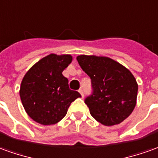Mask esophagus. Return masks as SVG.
<instances>
[{"instance_id": "obj_1", "label": "esophagus", "mask_w": 158, "mask_h": 158, "mask_svg": "<svg viewBox=\"0 0 158 158\" xmlns=\"http://www.w3.org/2000/svg\"><path fill=\"white\" fill-rule=\"evenodd\" d=\"M79 93H80V95H81L82 97H84V90H83L82 88H80V89H79Z\"/></svg>"}]
</instances>
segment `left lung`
Masks as SVG:
<instances>
[{
  "mask_svg": "<svg viewBox=\"0 0 158 158\" xmlns=\"http://www.w3.org/2000/svg\"><path fill=\"white\" fill-rule=\"evenodd\" d=\"M77 60L91 79L92 93L85 100L91 116L104 126L120 124L136 105L138 84L134 76L109 57L81 55Z\"/></svg>",
  "mask_w": 158,
  "mask_h": 158,
  "instance_id": "left-lung-1",
  "label": "left lung"
}]
</instances>
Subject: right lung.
I'll list each match as a JSON object with an SVG mask.
<instances>
[{
	"instance_id": "add662e5",
	"label": "right lung",
	"mask_w": 158,
	"mask_h": 158,
	"mask_svg": "<svg viewBox=\"0 0 158 158\" xmlns=\"http://www.w3.org/2000/svg\"><path fill=\"white\" fill-rule=\"evenodd\" d=\"M70 55L50 54L30 68L22 79L19 96L25 112L42 125H53L67 114L81 95L68 86L62 72L72 62Z\"/></svg>"
}]
</instances>
